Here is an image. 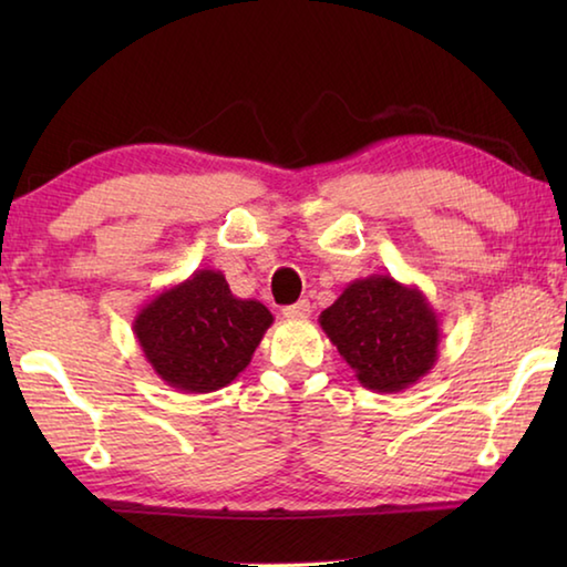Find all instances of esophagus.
I'll return each mask as SVG.
<instances>
[{
  "mask_svg": "<svg viewBox=\"0 0 567 567\" xmlns=\"http://www.w3.org/2000/svg\"><path fill=\"white\" fill-rule=\"evenodd\" d=\"M310 312H312V305H310V300H300V302H295V305H287L285 310H282L285 318H292V320L310 318Z\"/></svg>",
  "mask_w": 567,
  "mask_h": 567,
  "instance_id": "34e87169",
  "label": "esophagus"
}]
</instances>
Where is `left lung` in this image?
<instances>
[{"instance_id": "8db88e82", "label": "left lung", "mask_w": 567, "mask_h": 567, "mask_svg": "<svg viewBox=\"0 0 567 567\" xmlns=\"http://www.w3.org/2000/svg\"><path fill=\"white\" fill-rule=\"evenodd\" d=\"M320 328L372 392L408 390L437 362V312L415 285L390 275L352 280L322 310Z\"/></svg>"}]
</instances>
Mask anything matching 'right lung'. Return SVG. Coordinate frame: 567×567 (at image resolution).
<instances>
[{"label":"right lung","mask_w":567,"mask_h":567,"mask_svg":"<svg viewBox=\"0 0 567 567\" xmlns=\"http://www.w3.org/2000/svg\"><path fill=\"white\" fill-rule=\"evenodd\" d=\"M272 320L262 302L235 297L219 270H195L142 305L132 330L165 385L199 395L247 368Z\"/></svg>","instance_id":"1"}]
</instances>
